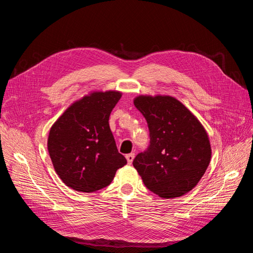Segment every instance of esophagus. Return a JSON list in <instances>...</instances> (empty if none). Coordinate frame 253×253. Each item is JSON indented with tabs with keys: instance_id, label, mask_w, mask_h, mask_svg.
<instances>
[{
	"instance_id": "esophagus-1",
	"label": "esophagus",
	"mask_w": 253,
	"mask_h": 253,
	"mask_svg": "<svg viewBox=\"0 0 253 253\" xmlns=\"http://www.w3.org/2000/svg\"><path fill=\"white\" fill-rule=\"evenodd\" d=\"M126 160H127V163L131 165L132 163H133V160H134V158H135V154L134 153H129V154H127L126 156Z\"/></svg>"
}]
</instances>
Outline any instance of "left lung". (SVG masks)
<instances>
[{"label":"left lung","instance_id":"obj_1","mask_svg":"<svg viewBox=\"0 0 253 253\" xmlns=\"http://www.w3.org/2000/svg\"><path fill=\"white\" fill-rule=\"evenodd\" d=\"M134 104L148 122L150 144L133 166L150 191L179 197L203 177L211 159L208 135L185 105L170 96H139Z\"/></svg>","mask_w":253,"mask_h":253}]
</instances>
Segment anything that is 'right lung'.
I'll return each instance as SVG.
<instances>
[{"label":"right lung","mask_w":253,"mask_h":253,"mask_svg":"<svg viewBox=\"0 0 253 253\" xmlns=\"http://www.w3.org/2000/svg\"><path fill=\"white\" fill-rule=\"evenodd\" d=\"M119 91H97L71 105L51 126L47 147L53 168L66 186L80 192L108 187L126 165L109 125Z\"/></svg>","instance_id":"right-lung-1"}]
</instances>
